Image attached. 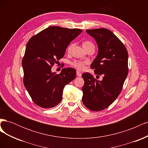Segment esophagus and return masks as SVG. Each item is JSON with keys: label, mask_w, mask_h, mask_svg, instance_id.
<instances>
[{"label": "esophagus", "mask_w": 148, "mask_h": 148, "mask_svg": "<svg viewBox=\"0 0 148 148\" xmlns=\"http://www.w3.org/2000/svg\"><path fill=\"white\" fill-rule=\"evenodd\" d=\"M82 75V74L81 72H79V71H77V75L78 76V77H81Z\"/></svg>", "instance_id": "obj_1"}]
</instances>
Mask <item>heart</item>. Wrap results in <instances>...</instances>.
<instances>
[{
	"mask_svg": "<svg viewBox=\"0 0 148 148\" xmlns=\"http://www.w3.org/2000/svg\"><path fill=\"white\" fill-rule=\"evenodd\" d=\"M73 46V44L71 43L69 44V46L67 47V51L69 52H70L71 49H72V47ZM83 47L86 49L88 47H90V46H94V44H92V42L89 41H85L83 42ZM88 64V62L86 60H74L73 61H71L70 62V65L74 67L75 69H77L78 70H82L84 69L85 65Z\"/></svg>",
	"mask_w": 148,
	"mask_h": 148,
	"instance_id": "heart-1",
	"label": "heart"
}]
</instances>
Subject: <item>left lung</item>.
<instances>
[{"label":"left lung","mask_w":148,"mask_h":148,"mask_svg":"<svg viewBox=\"0 0 148 148\" xmlns=\"http://www.w3.org/2000/svg\"><path fill=\"white\" fill-rule=\"evenodd\" d=\"M95 39L98 54L91 65L95 73L102 75V80L95 79L89 73L82 77V101L84 106L93 111L104 110L117 99L123 88L128 73V52L122 42L106 28L88 29Z\"/></svg>","instance_id":"8db88e82"}]
</instances>
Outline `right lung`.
Here are the masks:
<instances>
[{
	"mask_svg": "<svg viewBox=\"0 0 148 148\" xmlns=\"http://www.w3.org/2000/svg\"><path fill=\"white\" fill-rule=\"evenodd\" d=\"M82 32L80 29L51 26L28 41L22 60L23 83L37 106L49 109L59 104L65 86L75 78L76 70L72 68L62 69L60 74L52 73L51 69Z\"/></svg>",
	"mask_w": 148,
	"mask_h": 148,
	"instance_id": "1",
	"label": "right lung"
}]
</instances>
